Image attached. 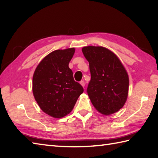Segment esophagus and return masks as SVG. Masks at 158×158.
Segmentation results:
<instances>
[{"label":"esophagus","instance_id":"esophagus-1","mask_svg":"<svg viewBox=\"0 0 158 158\" xmlns=\"http://www.w3.org/2000/svg\"><path fill=\"white\" fill-rule=\"evenodd\" d=\"M80 84H81L83 87H85V82H84V81H80Z\"/></svg>","mask_w":158,"mask_h":158}]
</instances>
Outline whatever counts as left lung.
Returning <instances> with one entry per match:
<instances>
[{
    "label": "left lung",
    "mask_w": 158,
    "mask_h": 158,
    "mask_svg": "<svg viewBox=\"0 0 158 158\" xmlns=\"http://www.w3.org/2000/svg\"><path fill=\"white\" fill-rule=\"evenodd\" d=\"M82 52L89 62L91 80L87 92L98 112L109 115L122 109L129 88L126 70L117 56L103 47L87 46Z\"/></svg>",
    "instance_id": "obj_1"
}]
</instances>
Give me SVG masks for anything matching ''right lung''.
I'll use <instances>...</instances> for the list:
<instances>
[{
  "instance_id": "1",
  "label": "right lung",
  "mask_w": 158,
  "mask_h": 158,
  "mask_svg": "<svg viewBox=\"0 0 158 158\" xmlns=\"http://www.w3.org/2000/svg\"><path fill=\"white\" fill-rule=\"evenodd\" d=\"M75 48L55 50L45 56L35 69L32 92L43 112L61 118L72 111L83 87L75 81L69 64Z\"/></svg>"
}]
</instances>
